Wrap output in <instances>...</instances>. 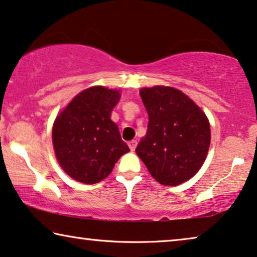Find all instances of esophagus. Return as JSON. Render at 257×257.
Returning <instances> with one entry per match:
<instances>
[{"instance_id":"obj_1","label":"esophagus","mask_w":257,"mask_h":257,"mask_svg":"<svg viewBox=\"0 0 257 257\" xmlns=\"http://www.w3.org/2000/svg\"><path fill=\"white\" fill-rule=\"evenodd\" d=\"M137 144H138V143H137V140H131V142H128V147H130V150L132 151V152L136 150Z\"/></svg>"}]
</instances>
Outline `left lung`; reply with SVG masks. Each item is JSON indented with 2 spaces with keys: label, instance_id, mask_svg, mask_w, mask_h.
I'll return each instance as SVG.
<instances>
[{
  "label": "left lung",
  "instance_id": "left-lung-1",
  "mask_svg": "<svg viewBox=\"0 0 257 257\" xmlns=\"http://www.w3.org/2000/svg\"><path fill=\"white\" fill-rule=\"evenodd\" d=\"M140 97L149 125L137 154L161 185L187 181L201 168L208 153L210 127L206 114L173 87H146L140 90Z\"/></svg>",
  "mask_w": 257,
  "mask_h": 257
}]
</instances>
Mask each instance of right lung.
<instances>
[{"mask_svg": "<svg viewBox=\"0 0 257 257\" xmlns=\"http://www.w3.org/2000/svg\"><path fill=\"white\" fill-rule=\"evenodd\" d=\"M119 91L103 86L84 90L56 118L52 143L56 157L70 177L84 184H97L130 149L118 126L111 120Z\"/></svg>", "mask_w": 257, "mask_h": 257, "instance_id": "right-lung-1", "label": "right lung"}]
</instances>
